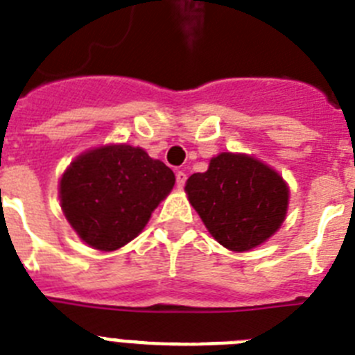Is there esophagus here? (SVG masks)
<instances>
[{
    "instance_id": "esophagus-1",
    "label": "esophagus",
    "mask_w": 355,
    "mask_h": 355,
    "mask_svg": "<svg viewBox=\"0 0 355 355\" xmlns=\"http://www.w3.org/2000/svg\"><path fill=\"white\" fill-rule=\"evenodd\" d=\"M175 183H178V188L184 187V183H187V174L183 171L175 172Z\"/></svg>"
}]
</instances>
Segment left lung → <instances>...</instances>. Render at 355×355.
<instances>
[{
    "label": "left lung",
    "mask_w": 355,
    "mask_h": 355,
    "mask_svg": "<svg viewBox=\"0 0 355 355\" xmlns=\"http://www.w3.org/2000/svg\"><path fill=\"white\" fill-rule=\"evenodd\" d=\"M184 191L207 232L227 250L250 252L278 232L288 209V184L272 167L245 153L213 156Z\"/></svg>",
    "instance_id": "1"
}]
</instances>
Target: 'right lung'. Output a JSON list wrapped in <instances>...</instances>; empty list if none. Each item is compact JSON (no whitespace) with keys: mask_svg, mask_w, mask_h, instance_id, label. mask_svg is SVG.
<instances>
[{"mask_svg":"<svg viewBox=\"0 0 355 355\" xmlns=\"http://www.w3.org/2000/svg\"><path fill=\"white\" fill-rule=\"evenodd\" d=\"M174 183V172L142 148L105 144L68 165L60 180V204L83 243L114 252L142 232Z\"/></svg>","mask_w":355,"mask_h":355,"instance_id":"add662e5","label":"right lung"}]
</instances>
